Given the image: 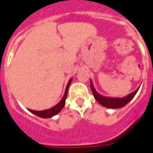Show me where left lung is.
I'll use <instances>...</instances> for the list:
<instances>
[{
	"mask_svg": "<svg viewBox=\"0 0 153 153\" xmlns=\"http://www.w3.org/2000/svg\"><path fill=\"white\" fill-rule=\"evenodd\" d=\"M90 86H91V89H92V92H93V94L94 97H95V99L102 106L107 107V108H120V107L125 106L127 103L129 102L133 99V97L135 96V94L137 93L138 88H138L136 91L133 92L130 94H128V96L120 98V97H107L100 95L99 93H97L94 88L92 81H90Z\"/></svg>",
	"mask_w": 153,
	"mask_h": 153,
	"instance_id": "1",
	"label": "left lung"
}]
</instances>
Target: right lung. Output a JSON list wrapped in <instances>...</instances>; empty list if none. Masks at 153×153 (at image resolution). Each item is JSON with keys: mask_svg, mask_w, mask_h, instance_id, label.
I'll list each match as a JSON object with an SVG mask.
<instances>
[{"mask_svg": "<svg viewBox=\"0 0 153 153\" xmlns=\"http://www.w3.org/2000/svg\"><path fill=\"white\" fill-rule=\"evenodd\" d=\"M72 81V79H70L68 82V84H67L66 88H65V94H64L63 98L61 99L60 102L56 104V106L51 107L50 109L48 110H44V111H33V110H30L28 109V111L32 112L33 114L34 115H38L39 117H42V118H51L54 115H56V114L60 112L61 110L63 109L64 106L65 104V99L67 97V93H68V89H69V87L70 85V83Z\"/></svg>", "mask_w": 153, "mask_h": 153, "instance_id": "right-lung-1", "label": "right lung"}]
</instances>
